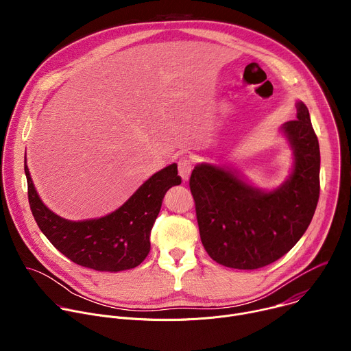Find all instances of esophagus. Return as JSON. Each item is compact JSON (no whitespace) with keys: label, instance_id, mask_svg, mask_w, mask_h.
<instances>
[{"label":"esophagus","instance_id":"1","mask_svg":"<svg viewBox=\"0 0 351 351\" xmlns=\"http://www.w3.org/2000/svg\"><path fill=\"white\" fill-rule=\"evenodd\" d=\"M178 169H179V175L182 178L183 182H187L189 178H190V173H191V169H193V165H191V161L187 160V158H183L178 162Z\"/></svg>","mask_w":351,"mask_h":351}]
</instances>
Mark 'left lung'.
<instances>
[{
    "instance_id": "left-lung-1",
    "label": "left lung",
    "mask_w": 351,
    "mask_h": 351,
    "mask_svg": "<svg viewBox=\"0 0 351 351\" xmlns=\"http://www.w3.org/2000/svg\"><path fill=\"white\" fill-rule=\"evenodd\" d=\"M294 121L280 126L293 152V167L283 183L267 190L239 171L197 164L190 190L203 245L218 264L257 269L279 260L307 230L319 197V144L308 108L295 103Z\"/></svg>"
}]
</instances>
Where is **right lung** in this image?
I'll return each mask as SVG.
<instances>
[{
  "label": "right lung",
  "mask_w": 351,
  "mask_h": 351,
  "mask_svg": "<svg viewBox=\"0 0 351 351\" xmlns=\"http://www.w3.org/2000/svg\"><path fill=\"white\" fill-rule=\"evenodd\" d=\"M25 173L32 214L51 244L77 265L119 272L136 268L149 253V233L162 199L182 183L178 165L171 164L148 178L115 211L101 218L69 221L49 210L33 184L25 157Z\"/></svg>",
  "instance_id": "1"
}]
</instances>
